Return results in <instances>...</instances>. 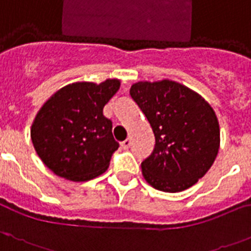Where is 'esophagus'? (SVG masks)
Segmentation results:
<instances>
[{"label": "esophagus", "mask_w": 251, "mask_h": 251, "mask_svg": "<svg viewBox=\"0 0 251 251\" xmlns=\"http://www.w3.org/2000/svg\"><path fill=\"white\" fill-rule=\"evenodd\" d=\"M130 144H131V140H130V139H126L125 142L121 143V148L122 149H129Z\"/></svg>", "instance_id": "obj_1"}]
</instances>
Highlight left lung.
Segmentation results:
<instances>
[{
	"label": "left lung",
	"mask_w": 251,
	"mask_h": 251,
	"mask_svg": "<svg viewBox=\"0 0 251 251\" xmlns=\"http://www.w3.org/2000/svg\"><path fill=\"white\" fill-rule=\"evenodd\" d=\"M130 96L155 138L154 151L142 162L145 181L165 193L197 184L220 151V124L212 106L199 93L168 79L138 81Z\"/></svg>",
	"instance_id": "obj_1"
}]
</instances>
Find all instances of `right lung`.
Wrapping results in <instances>:
<instances>
[{
	"mask_svg": "<svg viewBox=\"0 0 251 251\" xmlns=\"http://www.w3.org/2000/svg\"><path fill=\"white\" fill-rule=\"evenodd\" d=\"M120 79L67 84L48 98L30 127L31 143L44 165L66 180L83 182L106 172L119 143L103 107Z\"/></svg>",
	"mask_w": 251,
	"mask_h": 251,
	"instance_id": "add662e5",
	"label": "right lung"
}]
</instances>
